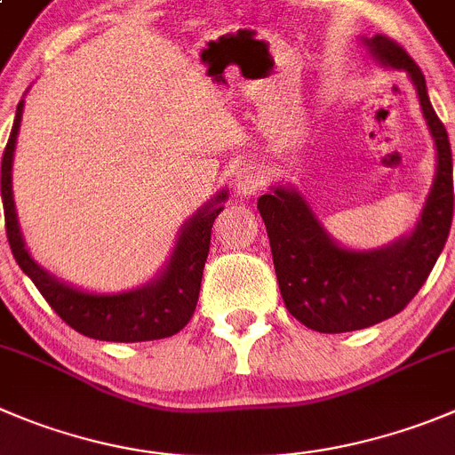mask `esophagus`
I'll return each mask as SVG.
<instances>
[{"instance_id":"34e87169","label":"esophagus","mask_w":455,"mask_h":455,"mask_svg":"<svg viewBox=\"0 0 455 455\" xmlns=\"http://www.w3.org/2000/svg\"><path fill=\"white\" fill-rule=\"evenodd\" d=\"M262 186V172L260 168L251 164H244L242 168L235 170V177H233V188H235L237 195H253L258 193Z\"/></svg>"}]
</instances>
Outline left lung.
Wrapping results in <instances>:
<instances>
[{
	"label": "left lung",
	"mask_w": 455,
	"mask_h": 455,
	"mask_svg": "<svg viewBox=\"0 0 455 455\" xmlns=\"http://www.w3.org/2000/svg\"><path fill=\"white\" fill-rule=\"evenodd\" d=\"M381 67L404 69L435 141V177L418 224L381 249H346L328 235L296 188L274 186L258 199L285 307L309 330L352 332L381 323L411 303L444 249L453 218V164L449 134L433 112L424 74L390 37H363Z\"/></svg>",
	"instance_id": "8db88e82"
}]
</instances>
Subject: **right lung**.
<instances>
[{
  "mask_svg": "<svg viewBox=\"0 0 455 455\" xmlns=\"http://www.w3.org/2000/svg\"><path fill=\"white\" fill-rule=\"evenodd\" d=\"M22 109L24 100H20L2 156L4 220H6L8 244L17 265L36 283L53 312L84 337L99 341L137 343L155 341L180 332L190 321L197 305L204 262L211 247V228L227 202V190L204 204L181 227L172 256L165 262L164 271L148 285L118 294H93L67 285L33 260L17 222L15 199H12V155L22 123Z\"/></svg>",
  "mask_w": 455,
  "mask_h": 455,
  "instance_id": "1",
  "label": "right lung"
}]
</instances>
